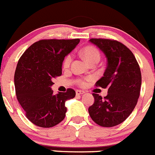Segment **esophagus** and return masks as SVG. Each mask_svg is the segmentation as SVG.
Returning a JSON list of instances; mask_svg holds the SVG:
<instances>
[{
  "instance_id": "1",
  "label": "esophagus",
  "mask_w": 155,
  "mask_h": 155,
  "mask_svg": "<svg viewBox=\"0 0 155 155\" xmlns=\"http://www.w3.org/2000/svg\"><path fill=\"white\" fill-rule=\"evenodd\" d=\"M85 93V92L84 91H83V90H76V96H80V95H83V94H84Z\"/></svg>"
}]
</instances>
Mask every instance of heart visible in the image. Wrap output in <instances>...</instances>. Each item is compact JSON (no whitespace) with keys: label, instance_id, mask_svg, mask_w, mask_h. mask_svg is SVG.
<instances>
[{"label":"heart","instance_id":"obj_1","mask_svg":"<svg viewBox=\"0 0 155 155\" xmlns=\"http://www.w3.org/2000/svg\"><path fill=\"white\" fill-rule=\"evenodd\" d=\"M82 55L83 56V58L86 59V62L89 64H91L92 62H99L100 58V51L97 50V48H96L93 46H86L81 51ZM72 56L71 54H69L64 58L63 62H62V66H63L64 69H68V68L70 66V64L72 62ZM90 79H78L77 80V84L80 86H85L87 85L88 82H90Z\"/></svg>","mask_w":155,"mask_h":155}]
</instances>
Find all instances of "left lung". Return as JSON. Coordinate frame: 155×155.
<instances>
[{"label": "left lung", "mask_w": 155, "mask_h": 155, "mask_svg": "<svg viewBox=\"0 0 155 155\" xmlns=\"http://www.w3.org/2000/svg\"><path fill=\"white\" fill-rule=\"evenodd\" d=\"M107 58L104 76L96 86L108 89L104 98L93 93L95 101L89 107L90 117L104 127L117 126L134 110L140 96L141 73L138 62L126 45L117 40L91 38Z\"/></svg>", "instance_id": "8db88e82"}]
</instances>
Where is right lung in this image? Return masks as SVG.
<instances>
[{
	"label": "right lung",
	"instance_id": "obj_1",
	"mask_svg": "<svg viewBox=\"0 0 155 155\" xmlns=\"http://www.w3.org/2000/svg\"><path fill=\"white\" fill-rule=\"evenodd\" d=\"M76 39H42L32 44L19 58L15 72V93L26 117L40 127H52L65 118V101L76 92L54 94L51 86L62 75L64 58L79 44Z\"/></svg>",
	"mask_w": 155,
	"mask_h": 155
}]
</instances>
